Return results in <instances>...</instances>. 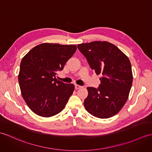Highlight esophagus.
Masks as SVG:
<instances>
[{
  "label": "esophagus",
  "mask_w": 152,
  "mask_h": 152,
  "mask_svg": "<svg viewBox=\"0 0 152 152\" xmlns=\"http://www.w3.org/2000/svg\"><path fill=\"white\" fill-rule=\"evenodd\" d=\"M75 89H80V88L82 87V86H79V85H77V84H75Z\"/></svg>",
  "instance_id": "esophagus-1"
}]
</instances>
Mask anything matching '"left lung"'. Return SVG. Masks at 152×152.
<instances>
[{
	"instance_id": "8db88e82",
	"label": "left lung",
	"mask_w": 152,
	"mask_h": 152,
	"mask_svg": "<svg viewBox=\"0 0 152 152\" xmlns=\"http://www.w3.org/2000/svg\"><path fill=\"white\" fill-rule=\"evenodd\" d=\"M77 48L91 68L102 76L98 89L87 88L85 108L95 117L110 118L121 110L129 96L133 82L129 59L118 47L107 41L82 43L77 45Z\"/></svg>"
}]
</instances>
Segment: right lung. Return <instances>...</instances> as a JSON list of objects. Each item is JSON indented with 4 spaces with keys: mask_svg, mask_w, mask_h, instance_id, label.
<instances>
[{
    "mask_svg": "<svg viewBox=\"0 0 152 152\" xmlns=\"http://www.w3.org/2000/svg\"><path fill=\"white\" fill-rule=\"evenodd\" d=\"M76 48L75 45L42 43L31 49L21 60L18 75L21 94L35 114L50 117L64 109L75 86L61 82L56 75Z\"/></svg>",
    "mask_w": 152,
    "mask_h": 152,
    "instance_id": "1",
    "label": "right lung"
}]
</instances>
